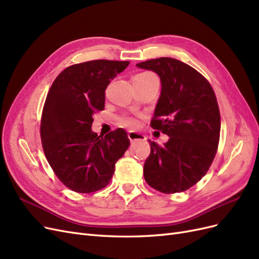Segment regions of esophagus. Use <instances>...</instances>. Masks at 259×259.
I'll return each instance as SVG.
<instances>
[{
  "mask_svg": "<svg viewBox=\"0 0 259 259\" xmlns=\"http://www.w3.org/2000/svg\"><path fill=\"white\" fill-rule=\"evenodd\" d=\"M128 138L131 142L138 141V140H141V141H144L145 140V137L142 134H138V132L135 131H130L128 134Z\"/></svg>",
  "mask_w": 259,
  "mask_h": 259,
  "instance_id": "34e87169",
  "label": "esophagus"
}]
</instances>
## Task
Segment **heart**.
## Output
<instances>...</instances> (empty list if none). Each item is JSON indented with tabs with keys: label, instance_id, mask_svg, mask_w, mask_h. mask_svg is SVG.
<instances>
[{
	"label": "heart",
	"instance_id": "1",
	"mask_svg": "<svg viewBox=\"0 0 259 259\" xmlns=\"http://www.w3.org/2000/svg\"><path fill=\"white\" fill-rule=\"evenodd\" d=\"M149 75H153V73L151 72H142V73H139L138 76H149ZM136 120L132 119V118H123V119H121V124L124 125V127H135L136 125Z\"/></svg>",
	"mask_w": 259,
	"mask_h": 259
}]
</instances>
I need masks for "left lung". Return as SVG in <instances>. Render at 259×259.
Here are the masks:
<instances>
[{"label":"left lung","mask_w":259,"mask_h":259,"mask_svg":"<svg viewBox=\"0 0 259 259\" xmlns=\"http://www.w3.org/2000/svg\"><path fill=\"white\" fill-rule=\"evenodd\" d=\"M137 67L152 70L160 79L151 125L169 137L162 146L149 141L144 179L162 193L186 191L206 175L217 152L220 114L216 95L201 73L176 58H155Z\"/></svg>","instance_id":"obj_1"}]
</instances>
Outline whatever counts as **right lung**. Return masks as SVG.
Here are the masks:
<instances>
[{
    "mask_svg": "<svg viewBox=\"0 0 259 259\" xmlns=\"http://www.w3.org/2000/svg\"><path fill=\"white\" fill-rule=\"evenodd\" d=\"M129 64L98 60L72 65L57 76L48 93L41 119L43 151L57 178L78 193L105 188L130 145L123 129L105 137L91 129L93 115L104 109L110 80Z\"/></svg>",
    "mask_w": 259,
    "mask_h": 259,
    "instance_id": "add662e5",
    "label": "right lung"
}]
</instances>
